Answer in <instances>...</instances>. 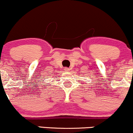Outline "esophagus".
<instances>
[{
	"label": "esophagus",
	"mask_w": 133,
	"mask_h": 133,
	"mask_svg": "<svg viewBox=\"0 0 133 133\" xmlns=\"http://www.w3.org/2000/svg\"><path fill=\"white\" fill-rule=\"evenodd\" d=\"M64 70H65V72H68L70 71V69L68 68H65V69H64Z\"/></svg>",
	"instance_id": "obj_1"
}]
</instances>
